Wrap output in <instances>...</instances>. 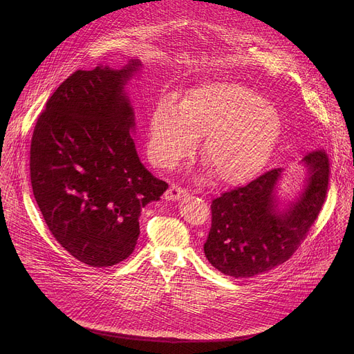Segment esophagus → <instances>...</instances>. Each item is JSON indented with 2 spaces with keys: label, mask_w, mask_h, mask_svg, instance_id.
Masks as SVG:
<instances>
[{
  "label": "esophagus",
  "mask_w": 354,
  "mask_h": 354,
  "mask_svg": "<svg viewBox=\"0 0 354 354\" xmlns=\"http://www.w3.org/2000/svg\"><path fill=\"white\" fill-rule=\"evenodd\" d=\"M164 196H165L167 200L175 201V200H179V198L187 196V190L180 187V186H178V185H172V186H169V189L165 192Z\"/></svg>",
  "instance_id": "1"
}]
</instances>
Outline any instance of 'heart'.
<instances>
[{"label": "heart", "instance_id": "obj_1", "mask_svg": "<svg viewBox=\"0 0 354 354\" xmlns=\"http://www.w3.org/2000/svg\"><path fill=\"white\" fill-rule=\"evenodd\" d=\"M280 131L277 109L257 92L235 82H206L189 89L182 102L158 100L148 118L147 151L157 165L174 168L205 136L201 157L214 179L241 185L266 167Z\"/></svg>", "mask_w": 354, "mask_h": 354}]
</instances>
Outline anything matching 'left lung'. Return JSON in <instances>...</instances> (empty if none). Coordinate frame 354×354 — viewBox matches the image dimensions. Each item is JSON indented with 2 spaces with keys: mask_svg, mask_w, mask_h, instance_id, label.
Here are the masks:
<instances>
[{
  "mask_svg": "<svg viewBox=\"0 0 354 354\" xmlns=\"http://www.w3.org/2000/svg\"><path fill=\"white\" fill-rule=\"evenodd\" d=\"M306 178L291 200L279 196L283 168L213 200L207 261L227 276L252 277L284 263L317 220L326 197L329 161L314 151L299 161Z\"/></svg>",
  "mask_w": 354,
  "mask_h": 354,
  "instance_id": "left-lung-1",
  "label": "left lung"
}]
</instances>
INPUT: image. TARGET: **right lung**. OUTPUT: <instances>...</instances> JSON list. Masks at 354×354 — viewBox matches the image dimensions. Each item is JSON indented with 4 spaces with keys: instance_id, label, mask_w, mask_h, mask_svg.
<instances>
[{
    "instance_id": "add662e5",
    "label": "right lung",
    "mask_w": 354,
    "mask_h": 354,
    "mask_svg": "<svg viewBox=\"0 0 354 354\" xmlns=\"http://www.w3.org/2000/svg\"><path fill=\"white\" fill-rule=\"evenodd\" d=\"M142 64L75 71L50 96L30 145V182L56 241L80 262L113 266L130 257L142 209L168 183L140 161L127 85Z\"/></svg>"
}]
</instances>
